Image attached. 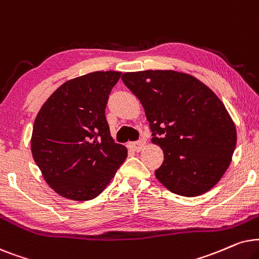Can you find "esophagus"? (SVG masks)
<instances>
[{"label": "esophagus", "instance_id": "1", "mask_svg": "<svg viewBox=\"0 0 259 259\" xmlns=\"http://www.w3.org/2000/svg\"><path fill=\"white\" fill-rule=\"evenodd\" d=\"M144 147H146V141H144V140H140V141H137V142L129 143L130 149H133L135 151H141Z\"/></svg>", "mask_w": 259, "mask_h": 259}]
</instances>
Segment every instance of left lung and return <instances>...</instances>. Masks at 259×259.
Listing matches in <instances>:
<instances>
[{
	"label": "left lung",
	"mask_w": 259,
	"mask_h": 259,
	"mask_svg": "<svg viewBox=\"0 0 259 259\" xmlns=\"http://www.w3.org/2000/svg\"><path fill=\"white\" fill-rule=\"evenodd\" d=\"M122 80L143 106L151 143L163 150L157 180L182 196L214 187L237 143L236 125L218 96L193 75L173 70L127 72Z\"/></svg>",
	"instance_id": "8db88e82"
}]
</instances>
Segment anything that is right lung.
<instances>
[{
    "instance_id": "obj_1",
    "label": "right lung",
    "mask_w": 259,
    "mask_h": 259,
    "mask_svg": "<svg viewBox=\"0 0 259 259\" xmlns=\"http://www.w3.org/2000/svg\"><path fill=\"white\" fill-rule=\"evenodd\" d=\"M120 74L97 71L67 80L37 112L30 150L45 181L63 198H96L127 156L105 118L109 95Z\"/></svg>"
}]
</instances>
